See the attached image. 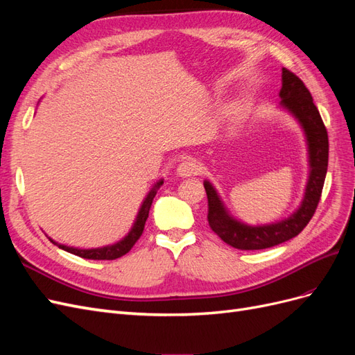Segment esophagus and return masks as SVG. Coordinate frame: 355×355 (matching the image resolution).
<instances>
[{
    "label": "esophagus",
    "mask_w": 355,
    "mask_h": 355,
    "mask_svg": "<svg viewBox=\"0 0 355 355\" xmlns=\"http://www.w3.org/2000/svg\"><path fill=\"white\" fill-rule=\"evenodd\" d=\"M200 171H201V164L194 158H189V159L182 161V163L178 166V175L180 178L197 176Z\"/></svg>",
    "instance_id": "1"
}]
</instances>
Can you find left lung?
<instances>
[{
    "label": "left lung",
    "instance_id": "left-lung-1",
    "mask_svg": "<svg viewBox=\"0 0 355 355\" xmlns=\"http://www.w3.org/2000/svg\"><path fill=\"white\" fill-rule=\"evenodd\" d=\"M282 80V105L302 125L308 142L309 178L300 207L284 220L249 227L231 218L216 189L209 180L204 182L209 201L207 220L211 231L218 234L225 243L240 250H262L296 237L314 216L324 187L329 164V136L326 125L302 80L286 68H283Z\"/></svg>",
    "mask_w": 355,
    "mask_h": 355
}]
</instances>
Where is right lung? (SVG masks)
Segmentation results:
<instances>
[{"label": "right lung", "instance_id": "1", "mask_svg": "<svg viewBox=\"0 0 355 355\" xmlns=\"http://www.w3.org/2000/svg\"><path fill=\"white\" fill-rule=\"evenodd\" d=\"M159 185H163V180H159L158 184L151 191H149V194L146 196L141 210H139V213H137V218H136V222L133 225L132 231L128 232L127 237L123 239L121 241H118L112 245L101 247V249H75V247H68V245L59 244L56 241H53L51 239H50V241L53 244H56L59 249L67 250V252H69L75 256L84 257V259H93V261H114V259H118V257H121L125 253L130 252V249L135 245V243L139 239H141V235H142L144 228H145V222H146L148 214H149V209H151L153 200L157 194V189L159 188Z\"/></svg>", "mask_w": 355, "mask_h": 355}]
</instances>
